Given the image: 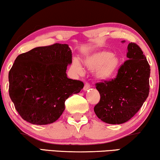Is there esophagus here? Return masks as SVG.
Wrapping results in <instances>:
<instances>
[{
  "instance_id": "obj_1",
  "label": "esophagus",
  "mask_w": 160,
  "mask_h": 160,
  "mask_svg": "<svg viewBox=\"0 0 160 160\" xmlns=\"http://www.w3.org/2000/svg\"><path fill=\"white\" fill-rule=\"evenodd\" d=\"M90 88H91V85H90L89 83L86 82V83H85V85H84V88H83V90H84L85 91H88V90L90 89Z\"/></svg>"
}]
</instances>
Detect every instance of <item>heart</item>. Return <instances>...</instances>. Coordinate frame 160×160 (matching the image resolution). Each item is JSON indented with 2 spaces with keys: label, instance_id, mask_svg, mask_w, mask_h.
Masks as SVG:
<instances>
[{
  "label": "heart",
  "instance_id": "obj_1",
  "mask_svg": "<svg viewBox=\"0 0 160 160\" xmlns=\"http://www.w3.org/2000/svg\"><path fill=\"white\" fill-rule=\"evenodd\" d=\"M83 63L90 70H94V75L97 79L107 80L113 78L118 72L121 59L112 51L99 50L85 57ZM72 69L78 74L83 72L82 64L77 59L73 61Z\"/></svg>",
  "mask_w": 160,
  "mask_h": 160
}]
</instances>
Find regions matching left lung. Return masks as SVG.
Masks as SVG:
<instances>
[{
	"label": "left lung",
	"instance_id": "left-lung-1",
	"mask_svg": "<svg viewBox=\"0 0 160 160\" xmlns=\"http://www.w3.org/2000/svg\"><path fill=\"white\" fill-rule=\"evenodd\" d=\"M127 58L115 79L96 84L101 98L94 112L108 124L127 122L138 112L148 96L150 66L147 58L134 42L128 44Z\"/></svg>",
	"mask_w": 160,
	"mask_h": 160
}]
</instances>
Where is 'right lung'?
<instances>
[{"instance_id": "add662e5", "label": "right lung", "mask_w": 160, "mask_h": 160, "mask_svg": "<svg viewBox=\"0 0 160 160\" xmlns=\"http://www.w3.org/2000/svg\"><path fill=\"white\" fill-rule=\"evenodd\" d=\"M67 44L37 47L18 56L8 73L9 96L23 120L43 125L54 122L67 98L80 93L84 84L67 78L72 64Z\"/></svg>"}]
</instances>
